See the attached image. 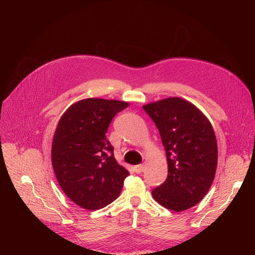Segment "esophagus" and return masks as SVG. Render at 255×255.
I'll list each match as a JSON object with an SVG mask.
<instances>
[{
  "label": "esophagus",
  "instance_id": "obj_1",
  "mask_svg": "<svg viewBox=\"0 0 255 255\" xmlns=\"http://www.w3.org/2000/svg\"><path fill=\"white\" fill-rule=\"evenodd\" d=\"M134 170L136 173H141L144 170V165H137L134 167Z\"/></svg>",
  "mask_w": 255,
  "mask_h": 255
}]
</instances>
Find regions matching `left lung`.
Segmentation results:
<instances>
[{
  "instance_id": "left-lung-1",
  "label": "left lung",
  "mask_w": 255,
  "mask_h": 255,
  "mask_svg": "<svg viewBox=\"0 0 255 255\" xmlns=\"http://www.w3.org/2000/svg\"><path fill=\"white\" fill-rule=\"evenodd\" d=\"M157 127L166 150L168 175L152 190L160 205L174 212L198 204L211 188L218 146L210 120L182 98H166L142 106Z\"/></svg>"
}]
</instances>
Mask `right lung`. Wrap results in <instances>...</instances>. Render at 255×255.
<instances>
[{
    "mask_svg": "<svg viewBox=\"0 0 255 255\" xmlns=\"http://www.w3.org/2000/svg\"><path fill=\"white\" fill-rule=\"evenodd\" d=\"M128 102L99 98L73 103L61 116L52 142V166L66 196L79 206L96 211L115 201L129 174L106 139L116 114Z\"/></svg>",
    "mask_w": 255,
    "mask_h": 255,
    "instance_id": "add662e5",
    "label": "right lung"
}]
</instances>
